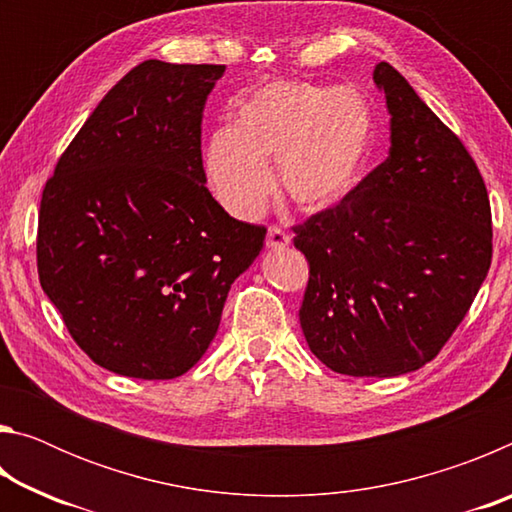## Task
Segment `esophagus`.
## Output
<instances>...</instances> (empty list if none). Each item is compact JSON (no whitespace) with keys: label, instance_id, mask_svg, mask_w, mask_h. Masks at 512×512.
Listing matches in <instances>:
<instances>
[{"label":"esophagus","instance_id":"obj_1","mask_svg":"<svg viewBox=\"0 0 512 512\" xmlns=\"http://www.w3.org/2000/svg\"><path fill=\"white\" fill-rule=\"evenodd\" d=\"M291 244V237L284 232L282 228H277V225H271L268 228V235H266V246L271 250H282Z\"/></svg>","mask_w":512,"mask_h":512}]
</instances>
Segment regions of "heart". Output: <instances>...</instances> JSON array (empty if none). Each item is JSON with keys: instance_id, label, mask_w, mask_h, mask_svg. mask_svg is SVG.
Here are the masks:
<instances>
[{"instance_id": "b5f03b06", "label": "heart", "mask_w": 512, "mask_h": 512, "mask_svg": "<svg viewBox=\"0 0 512 512\" xmlns=\"http://www.w3.org/2000/svg\"><path fill=\"white\" fill-rule=\"evenodd\" d=\"M375 119L357 90L275 81L237 106L232 128H216L205 144L207 183L225 210L255 219L273 192L268 167L300 212L341 203L366 169Z\"/></svg>"}]
</instances>
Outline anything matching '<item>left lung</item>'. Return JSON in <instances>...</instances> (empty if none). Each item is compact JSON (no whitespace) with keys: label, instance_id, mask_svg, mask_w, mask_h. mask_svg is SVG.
<instances>
[{"label":"left lung","instance_id":"1","mask_svg":"<svg viewBox=\"0 0 512 512\" xmlns=\"http://www.w3.org/2000/svg\"><path fill=\"white\" fill-rule=\"evenodd\" d=\"M391 151L329 210L296 225L309 262L300 327L327 368L397 377L431 361L492 262L490 201L463 142L388 63L375 67Z\"/></svg>","mask_w":512,"mask_h":512}]
</instances>
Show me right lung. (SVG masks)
I'll list each match as a JSON object with an SVG mask.
<instances>
[{
  "label": "right lung",
  "instance_id": "1",
  "mask_svg": "<svg viewBox=\"0 0 512 512\" xmlns=\"http://www.w3.org/2000/svg\"><path fill=\"white\" fill-rule=\"evenodd\" d=\"M225 65L144 60L60 155L38 216V275L72 339L135 379L185 375L266 228L205 187L201 124Z\"/></svg>",
  "mask_w": 512,
  "mask_h": 512
}]
</instances>
